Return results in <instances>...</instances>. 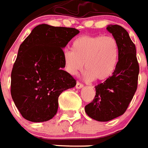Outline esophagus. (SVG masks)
<instances>
[{
    "mask_svg": "<svg viewBox=\"0 0 148 148\" xmlns=\"http://www.w3.org/2000/svg\"><path fill=\"white\" fill-rule=\"evenodd\" d=\"M75 87H76V88H77V89H80V88H83V85H82V84H81V83L77 82V84H76V86H75Z\"/></svg>",
    "mask_w": 148,
    "mask_h": 148,
    "instance_id": "obj_1",
    "label": "esophagus"
}]
</instances>
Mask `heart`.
<instances>
[{
	"mask_svg": "<svg viewBox=\"0 0 148 148\" xmlns=\"http://www.w3.org/2000/svg\"><path fill=\"white\" fill-rule=\"evenodd\" d=\"M118 40L113 36L78 37L73 41L72 49L63 53L66 71L77 75L85 66L87 80L105 81L114 74L119 62Z\"/></svg>",
	"mask_w": 148,
	"mask_h": 148,
	"instance_id": "heart-1",
	"label": "heart"
}]
</instances>
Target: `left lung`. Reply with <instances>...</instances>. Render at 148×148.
<instances>
[{
	"instance_id": "left-lung-1",
	"label": "left lung",
	"mask_w": 148,
	"mask_h": 148,
	"mask_svg": "<svg viewBox=\"0 0 148 148\" xmlns=\"http://www.w3.org/2000/svg\"><path fill=\"white\" fill-rule=\"evenodd\" d=\"M107 29L118 40L119 62L112 76L95 86V98L85 106V113L98 121H110L125 113L137 88L140 71L129 33L119 25H108Z\"/></svg>"
}]
</instances>
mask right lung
I'll return each mask as SVG.
<instances>
[{
	"instance_id": "obj_1",
	"label": "right lung",
	"mask_w": 148,
	"mask_h": 148,
	"mask_svg": "<svg viewBox=\"0 0 148 148\" xmlns=\"http://www.w3.org/2000/svg\"><path fill=\"white\" fill-rule=\"evenodd\" d=\"M78 29L40 24L20 45L11 74V95L24 119L32 122L52 119L58 98L76 81L63 71V49Z\"/></svg>"
}]
</instances>
